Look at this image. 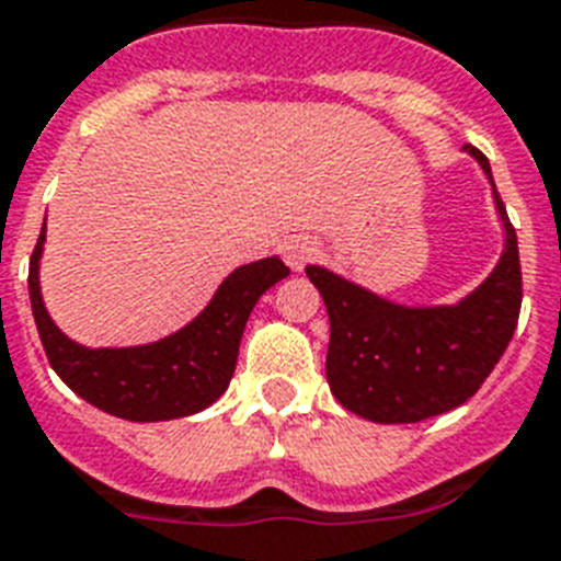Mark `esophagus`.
Returning a JSON list of instances; mask_svg holds the SVG:
<instances>
[{"label": "esophagus", "instance_id": "34e87169", "mask_svg": "<svg viewBox=\"0 0 561 561\" xmlns=\"http://www.w3.org/2000/svg\"><path fill=\"white\" fill-rule=\"evenodd\" d=\"M313 256H317V241L308 239V236H288V239L282 241V259L294 271H302Z\"/></svg>", "mask_w": 561, "mask_h": 561}]
</instances>
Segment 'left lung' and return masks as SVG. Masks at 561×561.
<instances>
[{
  "instance_id": "left-lung-1",
  "label": "left lung",
  "mask_w": 561,
  "mask_h": 561,
  "mask_svg": "<svg viewBox=\"0 0 561 561\" xmlns=\"http://www.w3.org/2000/svg\"><path fill=\"white\" fill-rule=\"evenodd\" d=\"M493 186L504 225L499 265L455 305L409 308L320 265L305 273L331 320L325 377L348 412L375 423H417L461 407L481 389L513 340L522 311V265L484 152L463 147Z\"/></svg>"
}]
</instances>
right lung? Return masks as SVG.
Listing matches in <instances>:
<instances>
[{
	"label": "right lung",
	"instance_id": "obj_1",
	"mask_svg": "<svg viewBox=\"0 0 561 561\" xmlns=\"http://www.w3.org/2000/svg\"><path fill=\"white\" fill-rule=\"evenodd\" d=\"M45 227L31 253L28 294L48 363L68 389L91 407L135 423L175 421L216 403L230 386L239 343L259 296L288 276L279 256L236 267L193 322L158 343L129 348H89L68 340L45 311L39 259Z\"/></svg>",
	"mask_w": 561,
	"mask_h": 561
}]
</instances>
